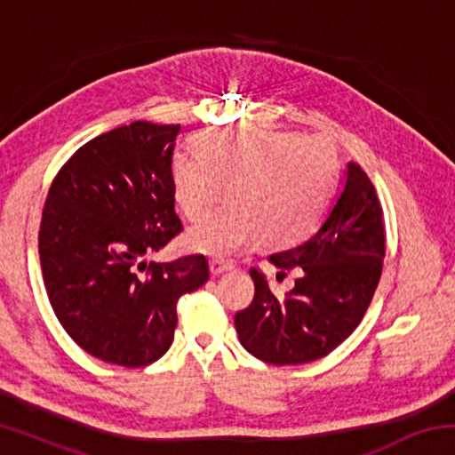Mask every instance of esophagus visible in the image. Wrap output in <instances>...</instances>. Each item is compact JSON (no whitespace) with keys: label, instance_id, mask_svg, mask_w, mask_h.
I'll return each instance as SVG.
<instances>
[{"label":"esophagus","instance_id":"obj_1","mask_svg":"<svg viewBox=\"0 0 455 455\" xmlns=\"http://www.w3.org/2000/svg\"><path fill=\"white\" fill-rule=\"evenodd\" d=\"M209 267H211L212 275H220L225 271H230V268L235 267V263H233V260H227V259H211Z\"/></svg>","mask_w":455,"mask_h":455}]
</instances>
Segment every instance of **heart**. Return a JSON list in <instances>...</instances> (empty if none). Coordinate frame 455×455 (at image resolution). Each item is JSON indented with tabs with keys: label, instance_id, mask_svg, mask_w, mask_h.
I'll use <instances>...</instances> for the list:
<instances>
[{
	"label": "heart",
	"instance_id": "obj_1",
	"mask_svg": "<svg viewBox=\"0 0 455 455\" xmlns=\"http://www.w3.org/2000/svg\"><path fill=\"white\" fill-rule=\"evenodd\" d=\"M195 152H176L172 190L184 217L203 220L228 184L231 203L188 230V249L230 255L252 238L295 244L319 225L333 195L339 156L327 138L238 126L196 136Z\"/></svg>",
	"mask_w": 455,
	"mask_h": 455
}]
</instances>
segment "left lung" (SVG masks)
<instances>
[{
  "mask_svg": "<svg viewBox=\"0 0 455 455\" xmlns=\"http://www.w3.org/2000/svg\"><path fill=\"white\" fill-rule=\"evenodd\" d=\"M383 259L379 196L363 168L349 163L343 188L321 227L301 244L268 257L281 268L279 275L301 268L295 287L279 299L263 271L251 267L255 297L235 315L243 347L273 365L325 357L363 319L379 283Z\"/></svg>",
  "mask_w": 455,
  "mask_h": 455,
  "instance_id": "8db88e82",
  "label": "left lung"
}]
</instances>
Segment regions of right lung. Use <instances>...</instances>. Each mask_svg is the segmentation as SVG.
I'll return each instance as SVG.
<instances>
[{
  "instance_id": "1",
  "label": "right lung",
  "mask_w": 455,
  "mask_h": 455,
  "mask_svg": "<svg viewBox=\"0 0 455 455\" xmlns=\"http://www.w3.org/2000/svg\"><path fill=\"white\" fill-rule=\"evenodd\" d=\"M179 124L132 122L80 146L45 196L37 249L61 327L80 347L144 367L172 345L176 303L209 281L203 255L146 260L182 230L174 212Z\"/></svg>"
}]
</instances>
